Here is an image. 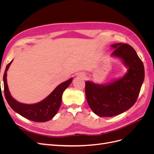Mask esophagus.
Wrapping results in <instances>:
<instances>
[{
  "instance_id": "34e87169",
  "label": "esophagus",
  "mask_w": 154,
  "mask_h": 154,
  "mask_svg": "<svg viewBox=\"0 0 154 154\" xmlns=\"http://www.w3.org/2000/svg\"><path fill=\"white\" fill-rule=\"evenodd\" d=\"M78 76L80 77V78H83V79H85V78H86V75H85V74H84V73H80V74H78Z\"/></svg>"
}]
</instances>
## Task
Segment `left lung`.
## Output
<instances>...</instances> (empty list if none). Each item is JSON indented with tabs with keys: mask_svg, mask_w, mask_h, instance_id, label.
<instances>
[{
	"mask_svg": "<svg viewBox=\"0 0 154 154\" xmlns=\"http://www.w3.org/2000/svg\"><path fill=\"white\" fill-rule=\"evenodd\" d=\"M112 56L123 60L128 69L122 78L107 85L85 82L88 106L100 117H112L122 114L135 104L144 78L143 63L134 49L127 44L112 45Z\"/></svg>",
	"mask_w": 154,
	"mask_h": 154,
	"instance_id": "obj_1",
	"label": "left lung"
}]
</instances>
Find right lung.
I'll list each match as a JSON object with an SVG mask.
<instances>
[{
	"label": "right lung",
	"mask_w": 154,
	"mask_h": 154,
	"mask_svg": "<svg viewBox=\"0 0 154 154\" xmlns=\"http://www.w3.org/2000/svg\"><path fill=\"white\" fill-rule=\"evenodd\" d=\"M9 63L4 71L3 81L6 100L11 108L23 117L35 122H45L52 119L57 114L62 103L63 91L71 84L72 78L62 83L44 100L35 104H25L16 101L11 96L7 84V71L11 62Z\"/></svg>",
	"instance_id": "right-lung-1"
}]
</instances>
